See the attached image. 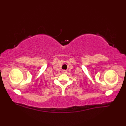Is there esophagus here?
<instances>
[{"label": "esophagus", "instance_id": "obj_1", "mask_svg": "<svg viewBox=\"0 0 126 126\" xmlns=\"http://www.w3.org/2000/svg\"><path fill=\"white\" fill-rule=\"evenodd\" d=\"M62 73H63V74H66V73H67V71H66V70H63V71H62Z\"/></svg>", "mask_w": 126, "mask_h": 126}]
</instances>
